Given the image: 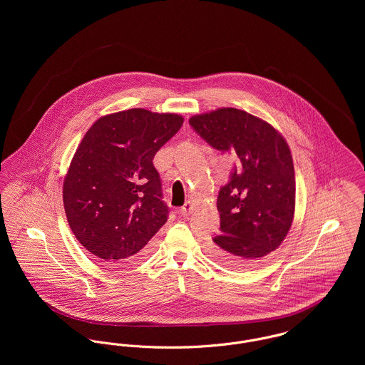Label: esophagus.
Wrapping results in <instances>:
<instances>
[{
  "label": "esophagus",
  "mask_w": 365,
  "mask_h": 365,
  "mask_svg": "<svg viewBox=\"0 0 365 365\" xmlns=\"http://www.w3.org/2000/svg\"><path fill=\"white\" fill-rule=\"evenodd\" d=\"M192 210H194V205H192V202H190V201H188V202H185V205L181 208L180 212H181V215H182V216H188Z\"/></svg>",
  "instance_id": "esophagus-1"
}]
</instances>
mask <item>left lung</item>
I'll list each match as a JSON object with an SVG mask.
<instances>
[{
  "label": "left lung",
  "mask_w": 365,
  "mask_h": 365,
  "mask_svg": "<svg viewBox=\"0 0 365 365\" xmlns=\"http://www.w3.org/2000/svg\"><path fill=\"white\" fill-rule=\"evenodd\" d=\"M190 125L209 146L237 158L217 195L220 235L212 237L209 255L240 267L274 252L295 210V171L285 139L268 122L236 108L195 115Z\"/></svg>",
  "instance_id": "obj_1"
}]
</instances>
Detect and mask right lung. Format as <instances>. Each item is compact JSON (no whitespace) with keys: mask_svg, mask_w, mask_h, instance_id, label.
Masks as SVG:
<instances>
[{"mask_svg":"<svg viewBox=\"0 0 365 365\" xmlns=\"http://www.w3.org/2000/svg\"><path fill=\"white\" fill-rule=\"evenodd\" d=\"M182 122L177 113L126 109L100 118L76 150L63 184L67 222L110 269L143 260L167 222L153 158Z\"/></svg>","mask_w":365,"mask_h":365,"instance_id":"1","label":"right lung"}]
</instances>
